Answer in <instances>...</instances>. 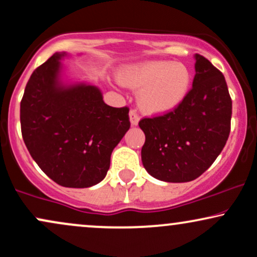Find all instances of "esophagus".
<instances>
[{
    "instance_id": "obj_1",
    "label": "esophagus",
    "mask_w": 257,
    "mask_h": 257,
    "mask_svg": "<svg viewBox=\"0 0 257 257\" xmlns=\"http://www.w3.org/2000/svg\"><path fill=\"white\" fill-rule=\"evenodd\" d=\"M129 119H131V124H132L133 126L138 125L139 120H140V117L138 116L137 111H135V110H131V112H129Z\"/></svg>"
}]
</instances>
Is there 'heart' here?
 I'll return each instance as SVG.
<instances>
[{
  "mask_svg": "<svg viewBox=\"0 0 257 257\" xmlns=\"http://www.w3.org/2000/svg\"><path fill=\"white\" fill-rule=\"evenodd\" d=\"M119 82L140 90L138 105L147 114L161 116L175 111L190 93L192 73L185 64L152 60L129 65L118 72Z\"/></svg>",
  "mask_w": 257,
  "mask_h": 257,
  "instance_id": "1",
  "label": "heart"
}]
</instances>
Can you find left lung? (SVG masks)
Returning <instances> with one entry per match:
<instances>
[{"mask_svg":"<svg viewBox=\"0 0 257 257\" xmlns=\"http://www.w3.org/2000/svg\"><path fill=\"white\" fill-rule=\"evenodd\" d=\"M192 89L170 113L144 118L141 161L150 175L166 182H188L214 163L231 131L232 100L225 77L196 54Z\"/></svg>","mask_w":257,"mask_h":257,"instance_id":"8db88e82","label":"left lung"}]
</instances>
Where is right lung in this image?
<instances>
[{"mask_svg":"<svg viewBox=\"0 0 257 257\" xmlns=\"http://www.w3.org/2000/svg\"><path fill=\"white\" fill-rule=\"evenodd\" d=\"M55 53L32 72L20 102L22 134L31 157L53 181L85 188L105 179L111 153L131 128L128 107H111L96 85L64 79Z\"/></svg>","mask_w":257,"mask_h":257,"instance_id":"1","label":"right lung"}]
</instances>
